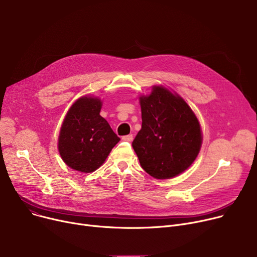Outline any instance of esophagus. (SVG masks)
<instances>
[{
	"instance_id": "esophagus-1",
	"label": "esophagus",
	"mask_w": 257,
	"mask_h": 257,
	"mask_svg": "<svg viewBox=\"0 0 257 257\" xmlns=\"http://www.w3.org/2000/svg\"><path fill=\"white\" fill-rule=\"evenodd\" d=\"M121 140L125 141V142H132L133 136H132V134H129V136H125V137L121 138Z\"/></svg>"
}]
</instances>
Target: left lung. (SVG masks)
Returning a JSON list of instances; mask_svg holds the SVG:
<instances>
[{"mask_svg":"<svg viewBox=\"0 0 257 257\" xmlns=\"http://www.w3.org/2000/svg\"><path fill=\"white\" fill-rule=\"evenodd\" d=\"M142 129L132 143L142 168L155 179H171L196 160L203 134L185 100L164 85L141 94Z\"/></svg>","mask_w":257,"mask_h":257,"instance_id":"8db88e82","label":"left lung"}]
</instances>
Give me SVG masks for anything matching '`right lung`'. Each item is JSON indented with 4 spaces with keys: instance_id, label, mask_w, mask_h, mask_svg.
I'll return each mask as SVG.
<instances>
[{
    "instance_id": "right-lung-1",
    "label": "right lung",
    "mask_w": 257,
    "mask_h": 257,
    "mask_svg": "<svg viewBox=\"0 0 257 257\" xmlns=\"http://www.w3.org/2000/svg\"><path fill=\"white\" fill-rule=\"evenodd\" d=\"M103 101L91 94L77 99L60 127L58 152L63 163L81 173L99 169L119 142L108 121L100 115Z\"/></svg>"
}]
</instances>
